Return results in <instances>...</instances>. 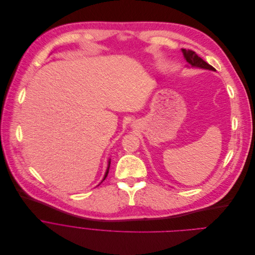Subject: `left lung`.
<instances>
[{
  "instance_id": "1",
  "label": "left lung",
  "mask_w": 255,
  "mask_h": 255,
  "mask_svg": "<svg viewBox=\"0 0 255 255\" xmlns=\"http://www.w3.org/2000/svg\"><path fill=\"white\" fill-rule=\"evenodd\" d=\"M182 52H183L184 58L186 59V61L189 63L190 66L198 67V68H202V69H208V70H212V71L216 70L213 66H211L206 61L203 60L201 57H199L196 54V52H194V51L189 50V49H182Z\"/></svg>"
}]
</instances>
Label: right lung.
Here are the masks:
<instances>
[{
    "mask_svg": "<svg viewBox=\"0 0 255 255\" xmlns=\"http://www.w3.org/2000/svg\"><path fill=\"white\" fill-rule=\"evenodd\" d=\"M110 166H111V160L109 161V167H108V170H107V172H106V175H105V177H104V180H103V181H105V180H106V178L108 177V174H109V170H110Z\"/></svg>",
    "mask_w": 255,
    "mask_h": 255,
    "instance_id": "add662e5",
    "label": "right lung"
}]
</instances>
